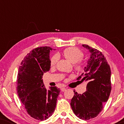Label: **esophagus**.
<instances>
[{"mask_svg": "<svg viewBox=\"0 0 124 124\" xmlns=\"http://www.w3.org/2000/svg\"><path fill=\"white\" fill-rule=\"evenodd\" d=\"M66 90H67V89H66L65 87H62V88H61V91H62V92H64V91H65Z\"/></svg>", "mask_w": 124, "mask_h": 124, "instance_id": "1", "label": "esophagus"}]
</instances>
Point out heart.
I'll return each mask as SVG.
<instances>
[{"label": "heart", "instance_id": "1", "mask_svg": "<svg viewBox=\"0 0 124 124\" xmlns=\"http://www.w3.org/2000/svg\"><path fill=\"white\" fill-rule=\"evenodd\" d=\"M62 55L66 60L73 64L74 69L78 72H82L84 69V65L81 60L84 57V54L81 51L76 47H69L65 49L62 52ZM58 60L57 55H55L50 59V65L54 67Z\"/></svg>", "mask_w": 124, "mask_h": 124}]
</instances>
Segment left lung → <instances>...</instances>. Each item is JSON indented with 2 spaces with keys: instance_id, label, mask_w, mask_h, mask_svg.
I'll return each instance as SVG.
<instances>
[{
  "instance_id": "obj_1",
  "label": "left lung",
  "mask_w": 124,
  "mask_h": 124,
  "mask_svg": "<svg viewBox=\"0 0 124 124\" xmlns=\"http://www.w3.org/2000/svg\"><path fill=\"white\" fill-rule=\"evenodd\" d=\"M82 46L89 50L90 57L85 67V73L77 80L87 81L86 91L82 94L74 91L70 106L74 114L82 120L95 117L103 109L111 91V68L101 51L87 45Z\"/></svg>"
}]
</instances>
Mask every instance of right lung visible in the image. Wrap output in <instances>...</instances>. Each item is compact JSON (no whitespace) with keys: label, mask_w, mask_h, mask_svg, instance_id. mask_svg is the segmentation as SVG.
Returning <instances> with one entry per match:
<instances>
[{"label":"right lung","mask_w":124,"mask_h":124,"mask_svg":"<svg viewBox=\"0 0 124 124\" xmlns=\"http://www.w3.org/2000/svg\"><path fill=\"white\" fill-rule=\"evenodd\" d=\"M50 47L34 49L24 57L18 69L17 91L20 99L31 117L43 121L52 116L60 89H46L42 76L51 68Z\"/></svg>","instance_id":"right-lung-1"}]
</instances>
